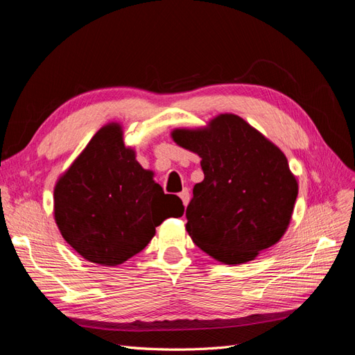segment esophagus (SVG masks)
I'll return each instance as SVG.
<instances>
[{
	"label": "esophagus",
	"mask_w": 355,
	"mask_h": 355,
	"mask_svg": "<svg viewBox=\"0 0 355 355\" xmlns=\"http://www.w3.org/2000/svg\"><path fill=\"white\" fill-rule=\"evenodd\" d=\"M179 197L182 200V202H184V206H187L188 201H189V189L188 188H184L180 192H179Z\"/></svg>",
	"instance_id": "34e87169"
}]
</instances>
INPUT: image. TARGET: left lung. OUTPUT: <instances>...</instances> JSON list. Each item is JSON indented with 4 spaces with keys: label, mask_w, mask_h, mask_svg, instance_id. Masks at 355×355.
Wrapping results in <instances>:
<instances>
[{
    "label": "left lung",
    "mask_w": 355,
    "mask_h": 355,
    "mask_svg": "<svg viewBox=\"0 0 355 355\" xmlns=\"http://www.w3.org/2000/svg\"><path fill=\"white\" fill-rule=\"evenodd\" d=\"M173 141L201 157L204 179L187 207V231L201 250L228 265L253 261L283 237L297 182L287 158L243 118L222 114Z\"/></svg>",
    "instance_id": "8db88e82"
}]
</instances>
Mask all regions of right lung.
<instances>
[{
    "instance_id": "obj_1",
    "label": "right lung",
    "mask_w": 355,
    "mask_h": 355,
    "mask_svg": "<svg viewBox=\"0 0 355 355\" xmlns=\"http://www.w3.org/2000/svg\"><path fill=\"white\" fill-rule=\"evenodd\" d=\"M182 214V200L164 194L153 171L137 163L118 124L92 137L55 188L62 237L84 259L106 266L142 252L161 222Z\"/></svg>"
}]
</instances>
